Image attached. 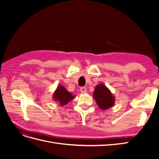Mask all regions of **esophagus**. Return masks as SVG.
Masks as SVG:
<instances>
[{
  "label": "esophagus",
  "instance_id": "esophagus-1",
  "mask_svg": "<svg viewBox=\"0 0 159 159\" xmlns=\"http://www.w3.org/2000/svg\"><path fill=\"white\" fill-rule=\"evenodd\" d=\"M80 91L81 93H86V91H87V88H86L85 87H81L80 88Z\"/></svg>",
  "mask_w": 159,
  "mask_h": 159
}]
</instances>
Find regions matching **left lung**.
<instances>
[{"instance_id":"obj_1","label":"left lung","mask_w":159,"mask_h":159,"mask_svg":"<svg viewBox=\"0 0 159 159\" xmlns=\"http://www.w3.org/2000/svg\"><path fill=\"white\" fill-rule=\"evenodd\" d=\"M93 97L98 107L102 110L112 107L115 104V96L103 84H99L95 86Z\"/></svg>"}]
</instances>
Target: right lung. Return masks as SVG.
Returning a JSON list of instances; mask_svg holds the SVG:
<instances>
[{
  "label": "right lung",
  "mask_w": 159,
  "mask_h": 159,
  "mask_svg": "<svg viewBox=\"0 0 159 159\" xmlns=\"http://www.w3.org/2000/svg\"><path fill=\"white\" fill-rule=\"evenodd\" d=\"M52 97L54 102H58L61 106H64L74 99L75 95L69 92L62 85H59L54 91Z\"/></svg>",
  "instance_id": "obj_1"
}]
</instances>
